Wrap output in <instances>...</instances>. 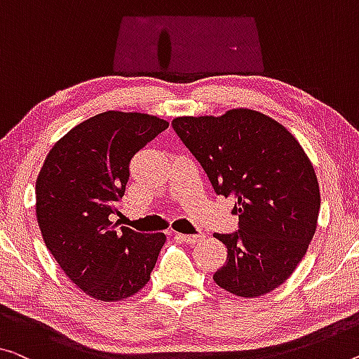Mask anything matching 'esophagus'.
<instances>
[{
    "instance_id": "34e87169",
    "label": "esophagus",
    "mask_w": 359,
    "mask_h": 359,
    "mask_svg": "<svg viewBox=\"0 0 359 359\" xmlns=\"http://www.w3.org/2000/svg\"><path fill=\"white\" fill-rule=\"evenodd\" d=\"M176 237H178V239H181L183 242H186V244H189V245H194V244H197V242H201V241H203V237H205V234H202V233H197V234H176Z\"/></svg>"
}]
</instances>
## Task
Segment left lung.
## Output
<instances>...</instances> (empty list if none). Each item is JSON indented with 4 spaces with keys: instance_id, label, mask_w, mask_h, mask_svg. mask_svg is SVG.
<instances>
[{
    "instance_id": "8db88e82",
    "label": "left lung",
    "mask_w": 359,
    "mask_h": 359,
    "mask_svg": "<svg viewBox=\"0 0 359 359\" xmlns=\"http://www.w3.org/2000/svg\"><path fill=\"white\" fill-rule=\"evenodd\" d=\"M172 126L215 192L236 198L239 229L213 234L228 249L213 280L247 299L279 287L306 253L321 207L316 173L299 141L250 109L178 117Z\"/></svg>"
}]
</instances>
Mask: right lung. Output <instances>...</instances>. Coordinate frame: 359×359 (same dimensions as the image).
<instances>
[{
  "label": "right lung",
  "mask_w": 359,
  "mask_h": 359,
  "mask_svg": "<svg viewBox=\"0 0 359 359\" xmlns=\"http://www.w3.org/2000/svg\"><path fill=\"white\" fill-rule=\"evenodd\" d=\"M167 128L168 122L147 114H97L60 137L40 170L35 194L43 241L93 299L118 302L151 279L167 237L118 229L110 215L120 213L131 158Z\"/></svg>",
  "instance_id": "obj_1"
}]
</instances>
